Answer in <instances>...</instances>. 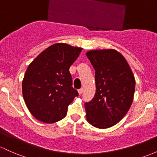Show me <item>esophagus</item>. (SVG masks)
<instances>
[{"label":"esophagus","instance_id":"esophagus-1","mask_svg":"<svg viewBox=\"0 0 157 157\" xmlns=\"http://www.w3.org/2000/svg\"><path fill=\"white\" fill-rule=\"evenodd\" d=\"M83 89H80V90H78V94H79V95H81V94L82 93H83Z\"/></svg>","mask_w":157,"mask_h":157}]
</instances>
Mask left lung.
<instances>
[{
	"instance_id": "obj_1",
	"label": "left lung",
	"mask_w": 157,
	"mask_h": 157,
	"mask_svg": "<svg viewBox=\"0 0 157 157\" xmlns=\"http://www.w3.org/2000/svg\"><path fill=\"white\" fill-rule=\"evenodd\" d=\"M95 71L96 92L85 104L86 118L98 128L112 127L124 117L134 98L135 80L124 56L113 49L86 53Z\"/></svg>"
}]
</instances>
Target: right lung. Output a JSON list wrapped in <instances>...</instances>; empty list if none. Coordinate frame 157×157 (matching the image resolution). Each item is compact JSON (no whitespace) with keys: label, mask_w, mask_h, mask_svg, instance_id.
Returning <instances> with one entry per match:
<instances>
[{"label":"right lung","mask_w":157,"mask_h":157,"mask_svg":"<svg viewBox=\"0 0 157 157\" xmlns=\"http://www.w3.org/2000/svg\"><path fill=\"white\" fill-rule=\"evenodd\" d=\"M83 48L58 43L44 49L28 67L22 80L24 101L39 121L53 123L67 114V106L78 95L69 67Z\"/></svg>","instance_id":"obj_1"}]
</instances>
